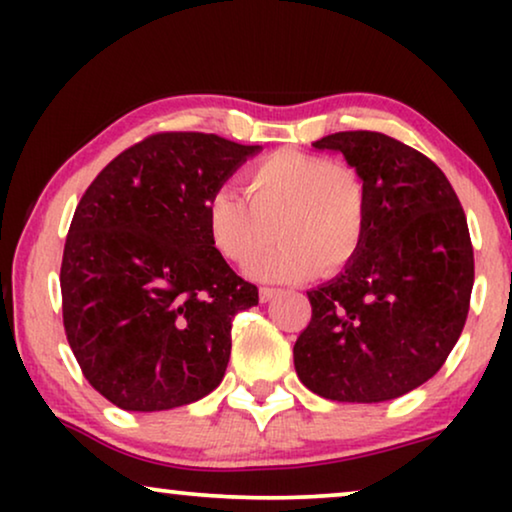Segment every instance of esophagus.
<instances>
[{
  "label": "esophagus",
  "mask_w": 512,
  "mask_h": 512,
  "mask_svg": "<svg viewBox=\"0 0 512 512\" xmlns=\"http://www.w3.org/2000/svg\"><path fill=\"white\" fill-rule=\"evenodd\" d=\"M279 293V289H270V286H263L261 291H258V298H261V303H270L272 298H275Z\"/></svg>",
  "instance_id": "34e87169"
}]
</instances>
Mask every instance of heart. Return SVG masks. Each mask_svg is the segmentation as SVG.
I'll use <instances>...</instances> for the list:
<instances>
[{"instance_id": "obj_1", "label": "heart", "mask_w": 512, "mask_h": 512, "mask_svg": "<svg viewBox=\"0 0 512 512\" xmlns=\"http://www.w3.org/2000/svg\"><path fill=\"white\" fill-rule=\"evenodd\" d=\"M247 195L219 188L207 202L214 247L247 263L277 232L283 240L247 265L261 282H298L319 268L335 272L361 247L366 188L349 165L298 151H277L247 172Z\"/></svg>"}]
</instances>
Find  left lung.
<instances>
[{
  "mask_svg": "<svg viewBox=\"0 0 512 512\" xmlns=\"http://www.w3.org/2000/svg\"><path fill=\"white\" fill-rule=\"evenodd\" d=\"M342 153L366 188V230L331 282L307 291L312 321L293 347L300 382L342 403L422 387L464 331L473 289L466 214L443 170L382 132L312 144Z\"/></svg>",
  "mask_w": 512,
  "mask_h": 512,
  "instance_id": "8db88e82",
  "label": "left lung"
}]
</instances>
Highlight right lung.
<instances>
[{"mask_svg":"<svg viewBox=\"0 0 512 512\" xmlns=\"http://www.w3.org/2000/svg\"><path fill=\"white\" fill-rule=\"evenodd\" d=\"M263 146L163 132L116 156L76 207L62 319L86 380L118 408L172 410L219 387L258 289L214 247L207 202Z\"/></svg>","mask_w":512,"mask_h":512,"instance_id":"1","label":"right lung"}]
</instances>
